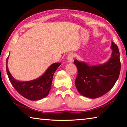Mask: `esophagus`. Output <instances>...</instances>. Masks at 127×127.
Returning a JSON list of instances; mask_svg holds the SVG:
<instances>
[{"label":"esophagus","mask_w":127,"mask_h":127,"mask_svg":"<svg viewBox=\"0 0 127 127\" xmlns=\"http://www.w3.org/2000/svg\"><path fill=\"white\" fill-rule=\"evenodd\" d=\"M73 57H74L73 54H72V53L69 54L68 55V57H67L68 62H69V63H72L73 60Z\"/></svg>","instance_id":"obj_1"}]
</instances>
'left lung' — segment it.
<instances>
[{
  "label": "left lung",
  "mask_w": 127,
  "mask_h": 127,
  "mask_svg": "<svg viewBox=\"0 0 127 127\" xmlns=\"http://www.w3.org/2000/svg\"><path fill=\"white\" fill-rule=\"evenodd\" d=\"M112 53L106 63L90 65L84 62L74 60L78 70L75 84L79 94L85 97H101L112 89L119 78L121 64L118 46L111 42Z\"/></svg>",
  "instance_id": "left-lung-1"
}]
</instances>
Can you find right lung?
I'll use <instances>...</instances> for the list:
<instances>
[{
    "label": "right lung",
    "instance_id": "right-lung-1",
    "mask_svg": "<svg viewBox=\"0 0 127 127\" xmlns=\"http://www.w3.org/2000/svg\"><path fill=\"white\" fill-rule=\"evenodd\" d=\"M7 59V73L10 83L16 91L27 99L37 101L42 99L48 95L52 84L53 75L61 63H55L51 64L41 76L30 81H19L13 78L8 68Z\"/></svg>",
    "mask_w": 127,
    "mask_h": 127
}]
</instances>
